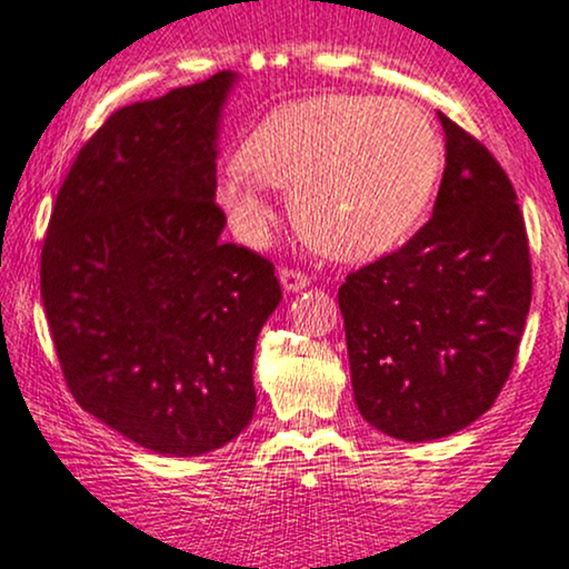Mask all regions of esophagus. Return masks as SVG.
<instances>
[{
  "label": "esophagus",
  "instance_id": "obj_1",
  "mask_svg": "<svg viewBox=\"0 0 569 569\" xmlns=\"http://www.w3.org/2000/svg\"><path fill=\"white\" fill-rule=\"evenodd\" d=\"M279 282H282L287 292H298L309 284V273H303L298 269H282L279 271Z\"/></svg>",
  "mask_w": 569,
  "mask_h": 569
}]
</instances>
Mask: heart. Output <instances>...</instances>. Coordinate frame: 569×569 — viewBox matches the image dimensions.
<instances>
[{"mask_svg":"<svg viewBox=\"0 0 569 569\" xmlns=\"http://www.w3.org/2000/svg\"><path fill=\"white\" fill-rule=\"evenodd\" d=\"M248 170L220 180V204L247 242L269 237L263 186L292 191L300 233L338 260H367L410 237L442 170L423 109L376 96H319L282 106L242 149Z\"/></svg>","mask_w":569,"mask_h":569,"instance_id":"obj_1","label":"heart"}]
</instances>
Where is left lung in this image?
Wrapping results in <instances>:
<instances>
[{"instance_id":"8db88e82","label":"left lung","mask_w":569,"mask_h":569,"mask_svg":"<svg viewBox=\"0 0 569 569\" xmlns=\"http://www.w3.org/2000/svg\"><path fill=\"white\" fill-rule=\"evenodd\" d=\"M439 122L447 164L429 223L338 290L359 412L402 442L450 437L496 405L532 300L509 176L463 127Z\"/></svg>"}]
</instances>
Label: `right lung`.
Returning <instances> with one entry per match:
<instances>
[{
	"label": "right lung",
	"instance_id": "add662e5",
	"mask_svg": "<svg viewBox=\"0 0 569 569\" xmlns=\"http://www.w3.org/2000/svg\"><path fill=\"white\" fill-rule=\"evenodd\" d=\"M237 73L113 111L79 149L42 247V303L82 410L159 456L239 437L273 263L220 242V109Z\"/></svg>",
	"mask_w": 569,
	"mask_h": 569
}]
</instances>
